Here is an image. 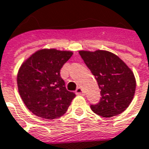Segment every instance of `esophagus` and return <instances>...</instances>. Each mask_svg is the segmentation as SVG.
Returning a JSON list of instances; mask_svg holds the SVG:
<instances>
[{
    "instance_id": "34e87169",
    "label": "esophagus",
    "mask_w": 149,
    "mask_h": 149,
    "mask_svg": "<svg viewBox=\"0 0 149 149\" xmlns=\"http://www.w3.org/2000/svg\"><path fill=\"white\" fill-rule=\"evenodd\" d=\"M75 93H76V94H77V95H83V94H84L83 90L81 88H77Z\"/></svg>"
}]
</instances>
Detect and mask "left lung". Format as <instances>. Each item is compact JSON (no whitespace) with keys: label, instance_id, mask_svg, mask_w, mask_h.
<instances>
[{"label":"left lung","instance_id":"obj_1","mask_svg":"<svg viewBox=\"0 0 149 149\" xmlns=\"http://www.w3.org/2000/svg\"><path fill=\"white\" fill-rule=\"evenodd\" d=\"M79 54L101 90L100 100L96 104L90 105L91 109L107 118L122 113L135 93L133 72L117 56L108 51H79Z\"/></svg>","mask_w":149,"mask_h":149}]
</instances>
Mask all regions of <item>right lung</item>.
<instances>
[{
    "label": "right lung",
    "mask_w": 149,
    "mask_h": 149,
    "mask_svg": "<svg viewBox=\"0 0 149 149\" xmlns=\"http://www.w3.org/2000/svg\"><path fill=\"white\" fill-rule=\"evenodd\" d=\"M72 56L71 51L41 49L20 67L17 74L18 91L33 114L53 120L66 113L76 94L66 89L60 72Z\"/></svg>",
    "instance_id": "right-lung-1"
}]
</instances>
